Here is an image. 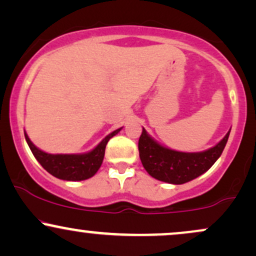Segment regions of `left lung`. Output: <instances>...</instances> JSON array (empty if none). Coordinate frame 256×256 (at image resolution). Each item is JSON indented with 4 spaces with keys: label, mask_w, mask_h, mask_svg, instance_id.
I'll return each instance as SVG.
<instances>
[{
    "label": "left lung",
    "mask_w": 256,
    "mask_h": 256,
    "mask_svg": "<svg viewBox=\"0 0 256 256\" xmlns=\"http://www.w3.org/2000/svg\"><path fill=\"white\" fill-rule=\"evenodd\" d=\"M228 134L216 146L206 152H183L160 146L143 128L138 140L140 158L152 177L166 183L184 184L204 174L213 166L224 150Z\"/></svg>",
    "instance_id": "8db88e82"
}]
</instances>
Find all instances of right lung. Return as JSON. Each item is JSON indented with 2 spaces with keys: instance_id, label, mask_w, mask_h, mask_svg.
I'll return each instance as SVG.
<instances>
[{
  "instance_id": "obj_1",
  "label": "right lung",
  "mask_w": 256,
  "mask_h": 256,
  "mask_svg": "<svg viewBox=\"0 0 256 256\" xmlns=\"http://www.w3.org/2000/svg\"><path fill=\"white\" fill-rule=\"evenodd\" d=\"M122 128L113 131L101 140L95 149L85 154H48L38 149L25 134L26 142L30 146L32 154L37 158L46 171L52 176L64 180H85L91 178L102 165L104 158L106 146L112 137L116 136Z\"/></svg>"
}]
</instances>
